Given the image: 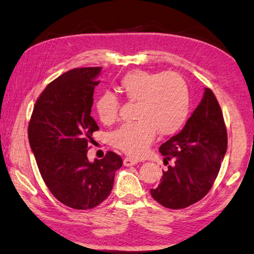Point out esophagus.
Segmentation results:
<instances>
[{
    "label": "esophagus",
    "mask_w": 254,
    "mask_h": 254,
    "mask_svg": "<svg viewBox=\"0 0 254 254\" xmlns=\"http://www.w3.org/2000/svg\"><path fill=\"white\" fill-rule=\"evenodd\" d=\"M139 163V161L135 160V159H131V158H126L123 160V164L126 165V167H132V165H135Z\"/></svg>",
    "instance_id": "34e87169"
}]
</instances>
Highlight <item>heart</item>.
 <instances>
[{"label":"heart","instance_id":"obj_1","mask_svg":"<svg viewBox=\"0 0 254 254\" xmlns=\"http://www.w3.org/2000/svg\"><path fill=\"white\" fill-rule=\"evenodd\" d=\"M120 90L130 101L136 102L134 118L137 121L124 124L110 135L117 149L132 156L144 154L155 139L177 132L190 110V91L186 80L175 72L132 71L122 77ZM95 111L105 124L119 117L120 100L105 91L95 102Z\"/></svg>","mask_w":254,"mask_h":254}]
</instances>
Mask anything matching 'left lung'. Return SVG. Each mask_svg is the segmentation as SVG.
<instances>
[{"label":"left lung","instance_id":"obj_1","mask_svg":"<svg viewBox=\"0 0 254 254\" xmlns=\"http://www.w3.org/2000/svg\"><path fill=\"white\" fill-rule=\"evenodd\" d=\"M228 147L222 111L213 92L204 89L200 104L186 126L159 151L168 164L153 199L168 209H184L206 195L213 186Z\"/></svg>","mask_w":254,"mask_h":254}]
</instances>
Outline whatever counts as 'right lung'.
<instances>
[{"mask_svg":"<svg viewBox=\"0 0 254 254\" xmlns=\"http://www.w3.org/2000/svg\"><path fill=\"white\" fill-rule=\"evenodd\" d=\"M101 67L73 68L45 87L29 123V142L51 193L68 207L90 210L109 196L121 156L109 151L87 160L92 134L99 130L91 117Z\"/></svg>","mask_w":254,"mask_h":254,"instance_id":"add662e5","label":"right lung"}]
</instances>
